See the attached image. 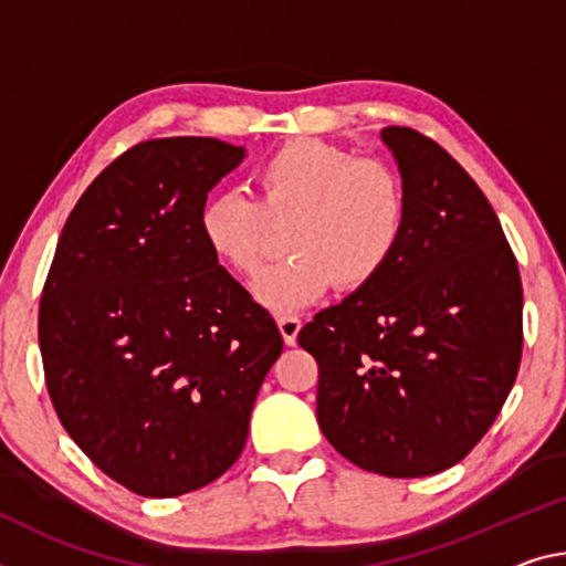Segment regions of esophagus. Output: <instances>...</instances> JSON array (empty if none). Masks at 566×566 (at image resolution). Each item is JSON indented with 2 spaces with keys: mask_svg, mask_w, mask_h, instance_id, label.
Here are the masks:
<instances>
[{
  "mask_svg": "<svg viewBox=\"0 0 566 566\" xmlns=\"http://www.w3.org/2000/svg\"><path fill=\"white\" fill-rule=\"evenodd\" d=\"M276 325H280V332H282L286 345L297 343V335H300V327H302V319L297 315H280V317H276Z\"/></svg>",
  "mask_w": 566,
  "mask_h": 566,
  "instance_id": "obj_1",
  "label": "esophagus"
}]
</instances>
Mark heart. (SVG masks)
Returning a JSON list of instances; mask_svg holds the SVG:
<instances>
[{"label":"heart","mask_w":566,"mask_h":566,"mask_svg":"<svg viewBox=\"0 0 566 566\" xmlns=\"http://www.w3.org/2000/svg\"><path fill=\"white\" fill-rule=\"evenodd\" d=\"M256 199L223 191L203 203L199 229L219 262L251 280L262 272L276 229L290 227V259L266 269L256 297L272 310H300L332 284H373L406 239L410 199L396 166L357 158L329 143L297 138L259 164Z\"/></svg>","instance_id":"heart-1"}]
</instances>
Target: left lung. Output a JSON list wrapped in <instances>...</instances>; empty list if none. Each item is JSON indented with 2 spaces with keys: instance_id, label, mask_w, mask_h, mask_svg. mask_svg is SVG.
<instances>
[{
  "instance_id": "8db88e82",
  "label": "left lung",
  "mask_w": 566,
  "mask_h": 566,
  "mask_svg": "<svg viewBox=\"0 0 566 566\" xmlns=\"http://www.w3.org/2000/svg\"><path fill=\"white\" fill-rule=\"evenodd\" d=\"M408 188L406 239L373 284L322 310L297 343L319 367L317 420L347 461L390 479L451 469L514 388L524 292L476 181L412 128L380 130Z\"/></svg>"
}]
</instances>
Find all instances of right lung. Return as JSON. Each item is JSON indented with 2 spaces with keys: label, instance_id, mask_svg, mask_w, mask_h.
Instances as JSON below:
<instances>
[{
  "label": "right lung",
  "instance_id": "1",
  "mask_svg": "<svg viewBox=\"0 0 566 566\" xmlns=\"http://www.w3.org/2000/svg\"><path fill=\"white\" fill-rule=\"evenodd\" d=\"M241 158L196 136L128 148L80 196L42 286L60 423L138 496H181L229 471L282 355L276 322L199 229L206 196Z\"/></svg>",
  "mask_w": 566,
  "mask_h": 566
}]
</instances>
